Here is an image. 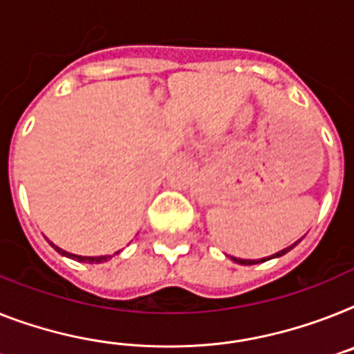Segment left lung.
Here are the masks:
<instances>
[{"instance_id": "left-lung-1", "label": "left lung", "mask_w": 354, "mask_h": 354, "mask_svg": "<svg viewBox=\"0 0 354 354\" xmlns=\"http://www.w3.org/2000/svg\"><path fill=\"white\" fill-rule=\"evenodd\" d=\"M299 242H300V241H297V242H295V244H291V246H289V248H284V250H280L279 253H275V255L268 257V259H261V261H246V259H235V257H232V261H233V262H236V264H242V266L259 264V262H266V261H270V259H275V257H282V255H286V253H288L289 250H293V248L297 246V244H299Z\"/></svg>"}]
</instances>
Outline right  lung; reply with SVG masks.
Returning <instances> with one entry per match:
<instances>
[{
    "label": "right lung",
    "instance_id": "add662e5",
    "mask_svg": "<svg viewBox=\"0 0 354 354\" xmlns=\"http://www.w3.org/2000/svg\"><path fill=\"white\" fill-rule=\"evenodd\" d=\"M50 246L54 248V250L57 251V253H61V255L68 257V259H74V261H77V262H88V264H99V262H104V261H108V259H110V257H81V255H74V253H68V251L61 250V248H57V246H55V244H52V242H50Z\"/></svg>",
    "mask_w": 354,
    "mask_h": 354
}]
</instances>
